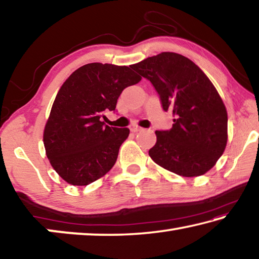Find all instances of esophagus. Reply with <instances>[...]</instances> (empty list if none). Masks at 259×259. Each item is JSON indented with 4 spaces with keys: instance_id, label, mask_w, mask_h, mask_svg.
Instances as JSON below:
<instances>
[{
    "instance_id": "obj_1",
    "label": "esophagus",
    "mask_w": 259,
    "mask_h": 259,
    "mask_svg": "<svg viewBox=\"0 0 259 259\" xmlns=\"http://www.w3.org/2000/svg\"><path fill=\"white\" fill-rule=\"evenodd\" d=\"M130 130L133 131V133H138V131H142V130H144L143 128H140V126H137V125H134V126H131L130 128Z\"/></svg>"
}]
</instances>
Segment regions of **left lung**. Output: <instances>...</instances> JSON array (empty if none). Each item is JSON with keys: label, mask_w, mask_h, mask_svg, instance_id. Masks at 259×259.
Instances as JSON below:
<instances>
[{"label": "left lung", "mask_w": 259, "mask_h": 259, "mask_svg": "<svg viewBox=\"0 0 259 259\" xmlns=\"http://www.w3.org/2000/svg\"><path fill=\"white\" fill-rule=\"evenodd\" d=\"M147 78L163 111L171 109L172 128L156 130L148 154L169 171L201 176L216 164L227 143V112L211 81L186 57L162 52L131 66Z\"/></svg>", "instance_id": "left-lung-1"}]
</instances>
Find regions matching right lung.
<instances>
[{"instance_id":"1","label":"right lung","mask_w":259,"mask_h":259,"mask_svg":"<svg viewBox=\"0 0 259 259\" xmlns=\"http://www.w3.org/2000/svg\"><path fill=\"white\" fill-rule=\"evenodd\" d=\"M142 77L131 66L91 63L71 74L56 96L43 143L52 168L68 184L89 185L115 164L128 128L102 121L120 95Z\"/></svg>"}]
</instances>
